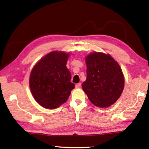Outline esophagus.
Listing matches in <instances>:
<instances>
[{"label":"esophagus","mask_w":149,"mask_h":149,"mask_svg":"<svg viewBox=\"0 0 149 149\" xmlns=\"http://www.w3.org/2000/svg\"><path fill=\"white\" fill-rule=\"evenodd\" d=\"M81 83H79V84H77L75 85V88H77V89H78V88L81 87Z\"/></svg>","instance_id":"1"}]
</instances>
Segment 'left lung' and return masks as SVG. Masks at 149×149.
Listing matches in <instances>:
<instances>
[{
	"mask_svg": "<svg viewBox=\"0 0 149 149\" xmlns=\"http://www.w3.org/2000/svg\"><path fill=\"white\" fill-rule=\"evenodd\" d=\"M87 79L82 89L96 107L107 108L117 101L124 87L120 65L109 54L95 52L85 58Z\"/></svg>",
	"mask_w": 149,
	"mask_h": 149,
	"instance_id": "8db88e82",
	"label": "left lung"
}]
</instances>
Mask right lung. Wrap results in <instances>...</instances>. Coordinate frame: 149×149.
<instances>
[{
	"instance_id": "1",
	"label": "right lung",
	"mask_w": 149,
	"mask_h": 149,
	"mask_svg": "<svg viewBox=\"0 0 149 149\" xmlns=\"http://www.w3.org/2000/svg\"><path fill=\"white\" fill-rule=\"evenodd\" d=\"M70 53L52 51L36 63L29 77V87L35 100L48 109H55L67 101L74 89L66 67Z\"/></svg>"
}]
</instances>
